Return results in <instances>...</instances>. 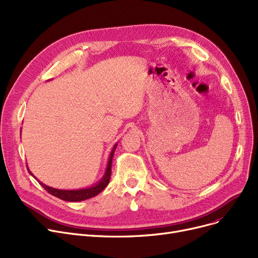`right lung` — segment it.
<instances>
[{"label": "right lung", "mask_w": 258, "mask_h": 258, "mask_svg": "<svg viewBox=\"0 0 258 258\" xmlns=\"http://www.w3.org/2000/svg\"><path fill=\"white\" fill-rule=\"evenodd\" d=\"M118 143H115L113 150L110 151V154H109V157H108V161H107V165H106V169H105V172L102 176V178L100 179V180L91 185V186H87V187H83V188H77V189H60V188H55V187H51V186H48L46 184H44L43 182H41L40 180H38V179L32 175V173L29 171V169L27 167L28 170V173H30V175L32 177H35L38 182L46 189V191L55 196L58 197L62 200H65V201H72V203H76V201H82V200H85V199H89L92 197H95L97 196L100 192L103 191V189L105 188V186L109 183V179H110V174H111V162H113V157H114V153H115V150L117 148Z\"/></svg>", "instance_id": "obj_1"}]
</instances>
